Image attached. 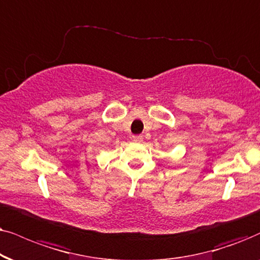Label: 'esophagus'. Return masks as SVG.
Returning a JSON list of instances; mask_svg holds the SVG:
<instances>
[{"label": "esophagus", "instance_id": "34e87169", "mask_svg": "<svg viewBox=\"0 0 260 260\" xmlns=\"http://www.w3.org/2000/svg\"><path fill=\"white\" fill-rule=\"evenodd\" d=\"M144 137L141 136V134H137V136H133V140L136 141V143H140V141H143Z\"/></svg>", "mask_w": 260, "mask_h": 260}]
</instances>
